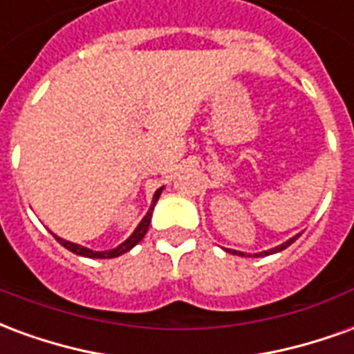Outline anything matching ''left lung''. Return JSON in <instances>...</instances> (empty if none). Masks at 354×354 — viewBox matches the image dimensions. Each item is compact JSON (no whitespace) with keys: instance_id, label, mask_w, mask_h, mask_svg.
I'll return each instance as SVG.
<instances>
[{"instance_id":"1","label":"left lung","mask_w":354,"mask_h":354,"mask_svg":"<svg viewBox=\"0 0 354 354\" xmlns=\"http://www.w3.org/2000/svg\"><path fill=\"white\" fill-rule=\"evenodd\" d=\"M297 237H299V233H297V235H294V237H292V239H288L286 243H282V245L274 246V248H269V250H263V252H260V254H254V258H260V256H269V254L281 252V250H284V248H288V246L292 245V243H294V241H296ZM225 252L237 254V256H245V252H239V250H231V248H225ZM248 256H250V254H248Z\"/></svg>"}]
</instances>
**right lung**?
Segmentation results:
<instances>
[{"label":"right lung","mask_w":354,"mask_h":354,"mask_svg":"<svg viewBox=\"0 0 354 354\" xmlns=\"http://www.w3.org/2000/svg\"><path fill=\"white\" fill-rule=\"evenodd\" d=\"M162 189H165V185L162 187H159L157 192L153 193V199H151V207H149V210H147V214L142 218V222L136 225V230L132 231V235L127 241H123L121 245L115 246V248H111V250H104V252H98V250H91V248H87V246H81V245H75V243H70V241H66V239L58 237V235H55V239H57L60 245L64 246V248H68L70 252L77 254V256H83V258H98V260H108V258H117V256H121V254L129 252L131 248H134V246L138 245L142 239L146 237L147 230H149V222H151V212H153V207L155 203L159 201V197H161Z\"/></svg>","instance_id":"1"}]
</instances>
